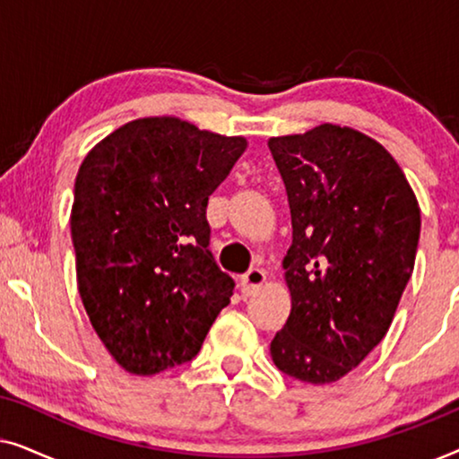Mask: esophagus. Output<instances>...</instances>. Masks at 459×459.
I'll return each mask as SVG.
<instances>
[{"mask_svg":"<svg viewBox=\"0 0 459 459\" xmlns=\"http://www.w3.org/2000/svg\"><path fill=\"white\" fill-rule=\"evenodd\" d=\"M265 280H267V275H265V272H263L261 267H250L248 272L242 275V280H240L242 292L244 294H253L256 288L263 286V281H265Z\"/></svg>","mask_w":459,"mask_h":459,"instance_id":"esophagus-1","label":"esophagus"}]
</instances>
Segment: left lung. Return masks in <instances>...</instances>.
I'll return each instance as SVG.
<instances>
[{"instance_id":"left-lung-1","label":"left lung","mask_w":459,"mask_h":459,"mask_svg":"<svg viewBox=\"0 0 459 459\" xmlns=\"http://www.w3.org/2000/svg\"><path fill=\"white\" fill-rule=\"evenodd\" d=\"M269 150L292 219V309L272 359L300 382L330 385L385 338L413 272L420 206L397 160L351 127L324 123L272 137Z\"/></svg>"}]
</instances>
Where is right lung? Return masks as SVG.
<instances>
[{"label": "right lung", "mask_w": 459, "mask_h": 459, "mask_svg": "<svg viewBox=\"0 0 459 459\" xmlns=\"http://www.w3.org/2000/svg\"><path fill=\"white\" fill-rule=\"evenodd\" d=\"M247 150L244 137L175 117L104 137L74 179L77 284L118 366L152 376L192 361L234 294L209 250V196Z\"/></svg>", "instance_id": "add662e5"}]
</instances>
